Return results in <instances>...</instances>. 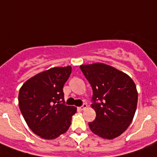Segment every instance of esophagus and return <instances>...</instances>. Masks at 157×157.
Masks as SVG:
<instances>
[{
  "mask_svg": "<svg viewBox=\"0 0 157 157\" xmlns=\"http://www.w3.org/2000/svg\"><path fill=\"white\" fill-rule=\"evenodd\" d=\"M87 104H85V103H83L82 106H80V107H79V110H84V109H86V108H87Z\"/></svg>",
  "mask_w": 157,
  "mask_h": 157,
  "instance_id": "obj_1",
  "label": "esophagus"
}]
</instances>
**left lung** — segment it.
Here are the masks:
<instances>
[{"instance_id": "obj_1", "label": "left lung", "mask_w": 157, "mask_h": 157, "mask_svg": "<svg viewBox=\"0 0 157 157\" xmlns=\"http://www.w3.org/2000/svg\"><path fill=\"white\" fill-rule=\"evenodd\" d=\"M92 86V108L97 116L88 124L92 133L113 139L121 135L132 122L138 104V91L128 75L110 65L94 63L80 65Z\"/></svg>"}]
</instances>
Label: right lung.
<instances>
[{
	"instance_id": "right-lung-1",
	"label": "right lung",
	"mask_w": 157,
	"mask_h": 157,
	"mask_svg": "<svg viewBox=\"0 0 157 157\" xmlns=\"http://www.w3.org/2000/svg\"><path fill=\"white\" fill-rule=\"evenodd\" d=\"M71 71L70 65L51 68L30 78L19 89L22 115L29 128L42 138L55 139L65 133L77 111L64 103L63 87Z\"/></svg>"
}]
</instances>
